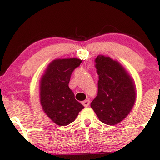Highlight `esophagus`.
<instances>
[{"mask_svg":"<svg viewBox=\"0 0 160 160\" xmlns=\"http://www.w3.org/2000/svg\"><path fill=\"white\" fill-rule=\"evenodd\" d=\"M82 104H83L84 107H88L89 105V104H90V102L89 100H85L82 102Z\"/></svg>","mask_w":160,"mask_h":160,"instance_id":"esophagus-1","label":"esophagus"}]
</instances>
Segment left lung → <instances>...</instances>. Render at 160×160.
Here are the masks:
<instances>
[{
    "instance_id": "1",
    "label": "left lung",
    "mask_w": 160,
    "mask_h": 160,
    "mask_svg": "<svg viewBox=\"0 0 160 160\" xmlns=\"http://www.w3.org/2000/svg\"><path fill=\"white\" fill-rule=\"evenodd\" d=\"M95 63L98 75V95L91 108L100 121L113 126L131 111L135 101V86L123 68L110 57L98 56Z\"/></svg>"
}]
</instances>
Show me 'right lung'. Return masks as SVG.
I'll return each instance as SVG.
<instances>
[{
  "label": "right lung",
  "mask_w": 160,
  "mask_h": 160,
  "mask_svg": "<svg viewBox=\"0 0 160 160\" xmlns=\"http://www.w3.org/2000/svg\"><path fill=\"white\" fill-rule=\"evenodd\" d=\"M81 62L75 58L54 60L40 81V103L46 114L58 126L74 122L84 108L68 86L73 71Z\"/></svg>",
  "instance_id": "1"
}]
</instances>
